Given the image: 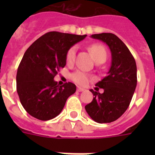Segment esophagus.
I'll return each instance as SVG.
<instances>
[{
	"mask_svg": "<svg viewBox=\"0 0 155 155\" xmlns=\"http://www.w3.org/2000/svg\"><path fill=\"white\" fill-rule=\"evenodd\" d=\"M85 91L84 88H81V87L77 88V91H79V92H81V91Z\"/></svg>",
	"mask_w": 155,
	"mask_h": 155,
	"instance_id": "obj_1",
	"label": "esophagus"
}]
</instances>
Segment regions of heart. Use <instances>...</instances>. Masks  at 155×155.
<instances>
[{"instance_id": "b5f03b06", "label": "heart", "mask_w": 155, "mask_h": 155, "mask_svg": "<svg viewBox=\"0 0 155 155\" xmlns=\"http://www.w3.org/2000/svg\"><path fill=\"white\" fill-rule=\"evenodd\" d=\"M90 51L94 58L95 61H105L107 58V51L103 45L94 44L90 46ZM76 47L72 46L68 50L66 53V61L68 64L73 63L75 57ZM71 79L80 85H86L91 80V76L82 71H77L71 74Z\"/></svg>"}]
</instances>
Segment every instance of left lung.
Returning a JSON list of instances; mask_svg holds the SVG:
<instances>
[{
	"instance_id": "8db88e82",
	"label": "left lung",
	"mask_w": 155,
	"mask_h": 155,
	"mask_svg": "<svg viewBox=\"0 0 155 155\" xmlns=\"http://www.w3.org/2000/svg\"><path fill=\"white\" fill-rule=\"evenodd\" d=\"M91 37L108 45L112 61L107 75L95 84L96 91L91 90L94 97L85 105V110L97 123H110L130 105L137 84L136 63L130 50L114 34H94ZM100 87L104 90L103 93L97 92Z\"/></svg>"
}]
</instances>
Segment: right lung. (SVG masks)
Returning <instances> with one entry per match:
<instances>
[{
  "instance_id": "add662e5",
  "label": "right lung",
  "mask_w": 155,
  "mask_h": 155,
  "mask_svg": "<svg viewBox=\"0 0 155 155\" xmlns=\"http://www.w3.org/2000/svg\"><path fill=\"white\" fill-rule=\"evenodd\" d=\"M86 35L51 31L37 39L26 50L16 74V91L25 111L40 120L56 117L68 97L76 91L68 82L59 85L54 81L66 64V53Z\"/></svg>"
}]
</instances>
